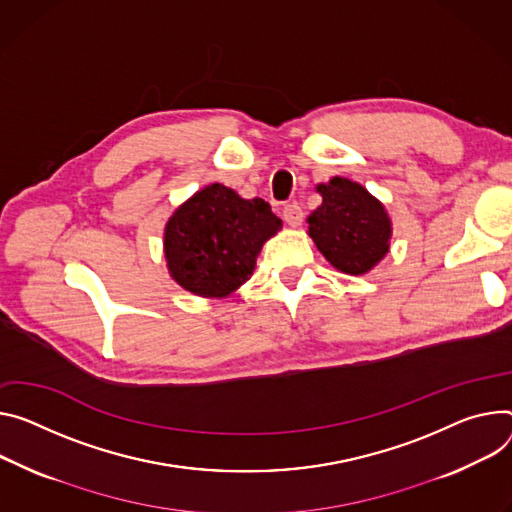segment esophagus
Wrapping results in <instances>:
<instances>
[{"label": "esophagus", "instance_id": "1", "mask_svg": "<svg viewBox=\"0 0 512 512\" xmlns=\"http://www.w3.org/2000/svg\"><path fill=\"white\" fill-rule=\"evenodd\" d=\"M282 218H284L290 226H300L302 220H304V212H302V208H300L296 202H292V204H286V206H284Z\"/></svg>", "mask_w": 512, "mask_h": 512}]
</instances>
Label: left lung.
<instances>
[{
	"label": "left lung",
	"instance_id": "left-lung-1",
	"mask_svg": "<svg viewBox=\"0 0 512 512\" xmlns=\"http://www.w3.org/2000/svg\"><path fill=\"white\" fill-rule=\"evenodd\" d=\"M322 204L308 216V235L339 271L361 275L390 249L392 224L384 206L359 183L333 177L318 185Z\"/></svg>",
	"mask_w": 512,
	"mask_h": 512
}]
</instances>
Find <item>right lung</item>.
<instances>
[{
  "label": "right lung",
  "instance_id": "1",
  "mask_svg": "<svg viewBox=\"0 0 512 512\" xmlns=\"http://www.w3.org/2000/svg\"><path fill=\"white\" fill-rule=\"evenodd\" d=\"M282 220L261 200L212 183L173 212L165 259L173 280L198 296H226L249 280L263 243Z\"/></svg>",
  "mask_w": 512,
  "mask_h": 512
}]
</instances>
